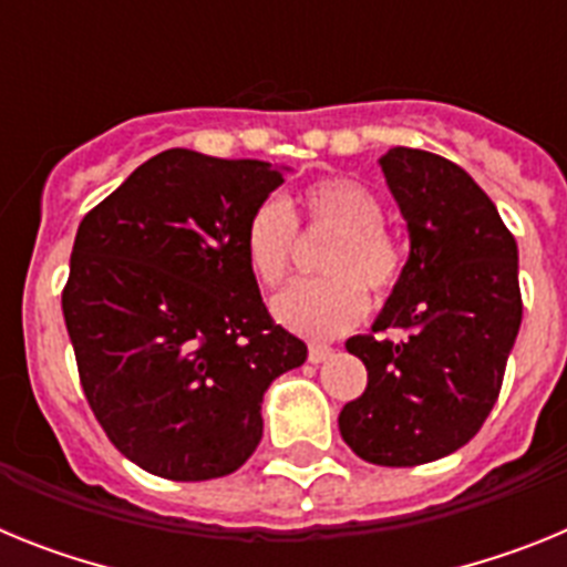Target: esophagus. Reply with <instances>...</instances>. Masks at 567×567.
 I'll use <instances>...</instances> for the list:
<instances>
[{
  "instance_id": "34e87169",
  "label": "esophagus",
  "mask_w": 567,
  "mask_h": 567,
  "mask_svg": "<svg viewBox=\"0 0 567 567\" xmlns=\"http://www.w3.org/2000/svg\"><path fill=\"white\" fill-rule=\"evenodd\" d=\"M334 354V349L329 343H312L309 346V360L312 363H323V360H329Z\"/></svg>"
}]
</instances>
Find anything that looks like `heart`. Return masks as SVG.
Returning <instances> with one entry per match:
<instances>
[{"instance_id": "1", "label": "heart", "mask_w": 567, "mask_h": 567, "mask_svg": "<svg viewBox=\"0 0 567 567\" xmlns=\"http://www.w3.org/2000/svg\"><path fill=\"white\" fill-rule=\"evenodd\" d=\"M298 204L309 229L334 233L323 258V272L332 278L289 284L272 298V315L295 334L334 338L365 315L363 284L374 295L398 284L400 249L383 229L378 195L352 178L315 182L300 193ZM292 244V209L280 198H264L244 227V255L260 284L275 287L287 275Z\"/></svg>"}]
</instances>
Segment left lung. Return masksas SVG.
<instances>
[{
  "label": "left lung",
  "mask_w": 567,
  "mask_h": 567,
  "mask_svg": "<svg viewBox=\"0 0 567 567\" xmlns=\"http://www.w3.org/2000/svg\"><path fill=\"white\" fill-rule=\"evenodd\" d=\"M378 164L409 229V258L372 332L403 338L346 340L369 383L338 425L360 460L405 468L463 449L497 403L523 323L519 252L463 167L409 147Z\"/></svg>",
  "instance_id": "left-lung-1"
}]
</instances>
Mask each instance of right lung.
<instances>
[{
  "label": "right lung",
  "instance_id": "1",
  "mask_svg": "<svg viewBox=\"0 0 567 567\" xmlns=\"http://www.w3.org/2000/svg\"><path fill=\"white\" fill-rule=\"evenodd\" d=\"M287 173L164 150L79 224L62 312L82 389L110 443L155 477L240 468L267 389L307 360L244 255L247 218Z\"/></svg>",
  "mask_w": 567,
  "mask_h": 567
}]
</instances>
